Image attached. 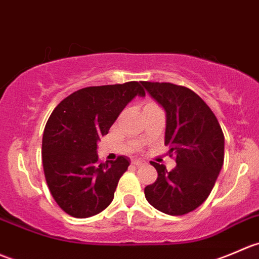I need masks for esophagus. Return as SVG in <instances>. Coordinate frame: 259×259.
Instances as JSON below:
<instances>
[{
	"label": "esophagus",
	"mask_w": 259,
	"mask_h": 259,
	"mask_svg": "<svg viewBox=\"0 0 259 259\" xmlns=\"http://www.w3.org/2000/svg\"><path fill=\"white\" fill-rule=\"evenodd\" d=\"M132 163H133V165H135V166H137V167H140V166L146 165L145 161H142V160H133Z\"/></svg>",
	"instance_id": "1"
}]
</instances>
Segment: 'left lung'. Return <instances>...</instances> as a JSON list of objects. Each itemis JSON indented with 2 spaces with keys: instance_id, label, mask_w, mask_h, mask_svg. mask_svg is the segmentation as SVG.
Here are the masks:
<instances>
[{
  "instance_id": "1",
  "label": "left lung",
  "mask_w": 259,
  "mask_h": 259,
  "mask_svg": "<svg viewBox=\"0 0 259 259\" xmlns=\"http://www.w3.org/2000/svg\"><path fill=\"white\" fill-rule=\"evenodd\" d=\"M142 85L165 109V145L176 161L171 171L151 161L157 180L146 186L145 196L162 213L184 215L200 206L213 190L224 162V135L213 111L191 89L157 81Z\"/></svg>"
}]
</instances>
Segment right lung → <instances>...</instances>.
Segmentation results:
<instances>
[{
    "instance_id": "right-lung-1",
    "label": "right lung",
    "mask_w": 259,
    "mask_h": 259,
    "mask_svg": "<svg viewBox=\"0 0 259 259\" xmlns=\"http://www.w3.org/2000/svg\"><path fill=\"white\" fill-rule=\"evenodd\" d=\"M145 96L138 81L87 87L64 98L46 122L42 166L54 200L69 215L89 218L112 203L128 158L99 162L97 142L128 102Z\"/></svg>"
}]
</instances>
